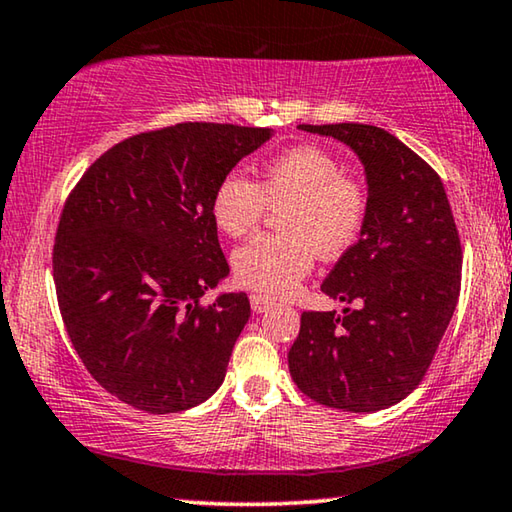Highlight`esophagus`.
I'll return each mask as SVG.
<instances>
[{"label": "esophagus", "mask_w": 512, "mask_h": 512, "mask_svg": "<svg viewBox=\"0 0 512 512\" xmlns=\"http://www.w3.org/2000/svg\"><path fill=\"white\" fill-rule=\"evenodd\" d=\"M250 305H253L255 312H266L273 305V301L269 296H262V294H250Z\"/></svg>", "instance_id": "esophagus-1"}]
</instances>
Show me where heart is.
Instances as JSON below:
<instances>
[{"label":"heart","mask_w":512,"mask_h":512,"mask_svg":"<svg viewBox=\"0 0 512 512\" xmlns=\"http://www.w3.org/2000/svg\"><path fill=\"white\" fill-rule=\"evenodd\" d=\"M269 207L282 209L280 234H257L232 255L239 285L266 296H285L308 276L315 253L338 257L363 234L368 220V188L345 172L333 151L299 144L264 167L262 183L243 172L218 181L211 218L223 234L241 239L262 223Z\"/></svg>","instance_id":"1"}]
</instances>
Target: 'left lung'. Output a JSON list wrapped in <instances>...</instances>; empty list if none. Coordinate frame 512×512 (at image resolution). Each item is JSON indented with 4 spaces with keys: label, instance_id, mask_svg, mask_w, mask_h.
<instances>
[{
    "label": "left lung",
    "instance_id": "left-lung-1",
    "mask_svg": "<svg viewBox=\"0 0 512 512\" xmlns=\"http://www.w3.org/2000/svg\"><path fill=\"white\" fill-rule=\"evenodd\" d=\"M352 147L368 177L363 234L333 266L322 292L345 315L308 310L289 349L299 391L324 407L379 411L421 384L451 324L462 285V246L444 183L384 128L301 124Z\"/></svg>",
    "mask_w": 512,
    "mask_h": 512
}]
</instances>
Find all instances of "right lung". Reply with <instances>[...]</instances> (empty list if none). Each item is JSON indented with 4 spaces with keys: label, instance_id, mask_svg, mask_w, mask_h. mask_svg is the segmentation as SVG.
Listing matches in <instances>:
<instances>
[{
    "label": "right lung",
    "instance_id": "1",
    "mask_svg": "<svg viewBox=\"0 0 512 512\" xmlns=\"http://www.w3.org/2000/svg\"><path fill=\"white\" fill-rule=\"evenodd\" d=\"M269 135L211 121L137 133L68 193L52 248L59 312L87 372L114 398L174 414L223 384L250 301H200L230 273L211 197Z\"/></svg>",
    "mask_w": 512,
    "mask_h": 512
}]
</instances>
